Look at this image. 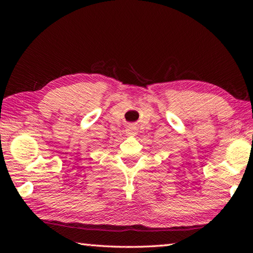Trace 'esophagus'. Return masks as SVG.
I'll list each match as a JSON object with an SVG mask.
<instances>
[{"mask_svg": "<svg viewBox=\"0 0 253 253\" xmlns=\"http://www.w3.org/2000/svg\"><path fill=\"white\" fill-rule=\"evenodd\" d=\"M126 136H136L137 135V128L135 126H128L125 130Z\"/></svg>", "mask_w": 253, "mask_h": 253, "instance_id": "1", "label": "esophagus"}]
</instances>
